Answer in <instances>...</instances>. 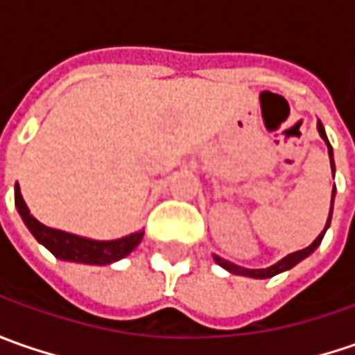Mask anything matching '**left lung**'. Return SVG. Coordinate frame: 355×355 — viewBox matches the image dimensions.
<instances>
[{
	"instance_id": "obj_1",
	"label": "left lung",
	"mask_w": 355,
	"mask_h": 355,
	"mask_svg": "<svg viewBox=\"0 0 355 355\" xmlns=\"http://www.w3.org/2000/svg\"><path fill=\"white\" fill-rule=\"evenodd\" d=\"M318 132H320L322 140L326 142L328 146V156H330V164H332V173L336 171L334 166V154H332V146L328 142V138H326V132H324V126H322V122L318 120ZM334 193H336V185L334 189H332V203H334ZM330 221H332V209H330V215H328V221H326V227H324V231H322L318 237L314 239V243L312 245H308L306 249H302V251H296L291 252V254H286L284 259H280L277 265L272 266H266V268H245V266H237L233 265V263H229L225 259H221V257H217V254H213V259H215V263L219 266H223L225 270L229 272H233V275H243V277H251V279H270V277H275V275H279V272H284V270H288V268H293L294 265H298L302 259H306L308 254H312V252L318 249V245L322 243V239H324V233H326V229L330 227Z\"/></svg>"
}]
</instances>
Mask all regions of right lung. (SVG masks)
<instances>
[{
  "instance_id": "1",
  "label": "right lung",
  "mask_w": 355,
  "mask_h": 355,
  "mask_svg": "<svg viewBox=\"0 0 355 355\" xmlns=\"http://www.w3.org/2000/svg\"><path fill=\"white\" fill-rule=\"evenodd\" d=\"M15 207L19 211L23 223L33 233V237L61 261H73V263H83V265H110L130 254L140 245L144 237V231H138L116 241H92V239L78 237L73 233H64L59 229H51L39 223L31 215L27 203L23 201L19 185H15Z\"/></svg>"
}]
</instances>
